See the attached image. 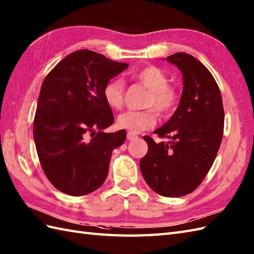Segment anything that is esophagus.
I'll use <instances>...</instances> for the list:
<instances>
[{
	"label": "esophagus",
	"instance_id": "obj_1",
	"mask_svg": "<svg viewBox=\"0 0 254 254\" xmlns=\"http://www.w3.org/2000/svg\"><path fill=\"white\" fill-rule=\"evenodd\" d=\"M138 138V136L137 135H134L133 133H127V139L128 140H135V139H137Z\"/></svg>",
	"mask_w": 254,
	"mask_h": 254
}]
</instances>
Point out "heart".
Returning a JSON list of instances; mask_svg holds the SVG:
<instances>
[{
	"label": "heart",
	"instance_id": "b5f03b06",
	"mask_svg": "<svg viewBox=\"0 0 254 254\" xmlns=\"http://www.w3.org/2000/svg\"><path fill=\"white\" fill-rule=\"evenodd\" d=\"M134 78L149 90L146 106L153 107L162 116L171 115L179 103L177 89L168 84V77L161 68L149 65L135 71ZM107 105L115 109L121 108L125 97V83L120 79L108 81L103 90ZM118 127L129 133H140L150 128L155 123V113L147 110H127L118 117Z\"/></svg>",
	"mask_w": 254,
	"mask_h": 254
}]
</instances>
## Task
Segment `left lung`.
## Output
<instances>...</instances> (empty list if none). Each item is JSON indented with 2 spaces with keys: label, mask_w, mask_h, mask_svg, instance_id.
Returning <instances> with one entry per match:
<instances>
[{
  "label": "left lung",
  "mask_w": 254,
  "mask_h": 254,
  "mask_svg": "<svg viewBox=\"0 0 254 254\" xmlns=\"http://www.w3.org/2000/svg\"><path fill=\"white\" fill-rule=\"evenodd\" d=\"M166 60L183 73L184 91L172 118L154 131L168 141L157 144L144 136L148 152L139 166L154 192L178 197L196 189L212 166L222 141L224 110L218 84L203 63L186 53Z\"/></svg>",
  "instance_id": "8db88e82"
}]
</instances>
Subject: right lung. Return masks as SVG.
I'll return each instance as SVG.
<instances>
[{"label": "right lung", "instance_id": "obj_1", "mask_svg": "<svg viewBox=\"0 0 254 254\" xmlns=\"http://www.w3.org/2000/svg\"><path fill=\"white\" fill-rule=\"evenodd\" d=\"M128 64L82 49L65 57L42 84L33 123L38 159L56 189L81 196L105 181L125 129L104 133L114 123L103 90Z\"/></svg>", "mask_w": 254, "mask_h": 254}]
</instances>
